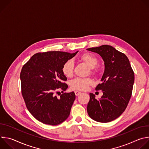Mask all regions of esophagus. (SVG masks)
I'll use <instances>...</instances> for the list:
<instances>
[{"label":"esophagus","instance_id":"esophagus-1","mask_svg":"<svg viewBox=\"0 0 149 149\" xmlns=\"http://www.w3.org/2000/svg\"><path fill=\"white\" fill-rule=\"evenodd\" d=\"M75 95H76V96H78V95H79L81 94V92H80V91H75Z\"/></svg>","mask_w":149,"mask_h":149}]
</instances>
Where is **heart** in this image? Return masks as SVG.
<instances>
[{
  "mask_svg": "<svg viewBox=\"0 0 149 149\" xmlns=\"http://www.w3.org/2000/svg\"><path fill=\"white\" fill-rule=\"evenodd\" d=\"M78 61L84 63L90 68V72L91 75L98 77L99 75L98 70L95 67L98 63V58L89 53H84L78 58ZM74 70V63L73 61L68 60L63 63L62 67V72L65 77L71 78L72 77ZM94 80L90 78H77L70 82V87L72 90L85 91L90 86L94 85Z\"/></svg>",
  "mask_w": 149,
  "mask_h": 149,
  "instance_id": "b5f03b06",
  "label": "heart"
}]
</instances>
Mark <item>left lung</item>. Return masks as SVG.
I'll list each match as a JSON object with an SVG mask.
<instances>
[{
  "label": "left lung",
  "instance_id": "obj_1",
  "mask_svg": "<svg viewBox=\"0 0 149 149\" xmlns=\"http://www.w3.org/2000/svg\"><path fill=\"white\" fill-rule=\"evenodd\" d=\"M87 50L98 54L103 59L105 70L95 90L103 91L99 100L90 94L87 105L89 116L101 123L110 122L121 115L130 100L134 74L127 56L111 46L104 45Z\"/></svg>",
  "mask_w": 149,
  "mask_h": 149
}]
</instances>
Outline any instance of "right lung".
Listing matches in <instances>:
<instances>
[{
    "label": "right lung",
    "instance_id": "add662e5",
    "mask_svg": "<svg viewBox=\"0 0 149 149\" xmlns=\"http://www.w3.org/2000/svg\"><path fill=\"white\" fill-rule=\"evenodd\" d=\"M78 52L61 51L38 52L24 64L20 74L21 93L30 113L42 123L56 125L70 116L75 99L74 92L56 94L66 91L67 78L62 72L67 61Z\"/></svg>",
    "mask_w": 149,
    "mask_h": 149
}]
</instances>
